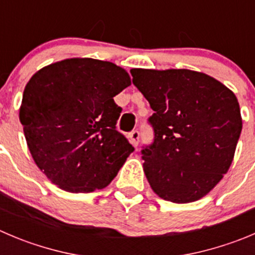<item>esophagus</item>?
I'll list each match as a JSON object with an SVG mask.
<instances>
[{"instance_id": "1", "label": "esophagus", "mask_w": 255, "mask_h": 255, "mask_svg": "<svg viewBox=\"0 0 255 255\" xmlns=\"http://www.w3.org/2000/svg\"><path fill=\"white\" fill-rule=\"evenodd\" d=\"M129 139L133 147H137L138 143H139V132H138V130H133L129 134Z\"/></svg>"}]
</instances>
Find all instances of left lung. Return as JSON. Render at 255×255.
Masks as SVG:
<instances>
[{"mask_svg":"<svg viewBox=\"0 0 255 255\" xmlns=\"http://www.w3.org/2000/svg\"><path fill=\"white\" fill-rule=\"evenodd\" d=\"M133 85L154 111V142L142 150L143 170L158 197L199 201L228 172L242 132L236 95L203 72L132 68Z\"/></svg>","mask_w":255,"mask_h":255,"instance_id":"8db88e82","label":"left lung"}]
</instances>
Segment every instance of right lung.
Masks as SVG:
<instances>
[{
    "mask_svg": "<svg viewBox=\"0 0 255 255\" xmlns=\"http://www.w3.org/2000/svg\"><path fill=\"white\" fill-rule=\"evenodd\" d=\"M130 86L125 68L95 58H66L37 71L23 91L19 121L37 167L61 189L107 187L133 147L116 129L113 97Z\"/></svg>",
    "mask_w": 255,
    "mask_h": 255,
    "instance_id": "1",
    "label": "right lung"
}]
</instances>
